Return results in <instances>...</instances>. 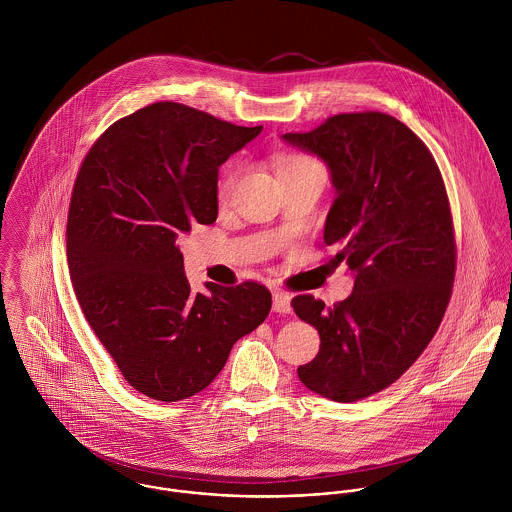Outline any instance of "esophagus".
<instances>
[{
  "mask_svg": "<svg viewBox=\"0 0 512 512\" xmlns=\"http://www.w3.org/2000/svg\"><path fill=\"white\" fill-rule=\"evenodd\" d=\"M272 309L280 315L284 313H290L292 311V305H290V295L282 290H276L274 292V303H272Z\"/></svg>",
  "mask_w": 512,
  "mask_h": 512,
  "instance_id": "34e87169",
  "label": "esophagus"
}]
</instances>
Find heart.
Masks as SVG:
<instances>
[{
  "label": "heart",
  "mask_w": 512,
  "mask_h": 512,
  "mask_svg": "<svg viewBox=\"0 0 512 512\" xmlns=\"http://www.w3.org/2000/svg\"><path fill=\"white\" fill-rule=\"evenodd\" d=\"M274 165H276L278 177L301 173V171H307V169H313V167H321L319 161H315L313 157H309L305 153H297V151H280L274 157ZM236 173H238V165L236 163H228L224 167V171L220 173L219 183H217V197H219V201H226L230 197L234 181H236Z\"/></svg>",
  "instance_id": "obj_1"
}]
</instances>
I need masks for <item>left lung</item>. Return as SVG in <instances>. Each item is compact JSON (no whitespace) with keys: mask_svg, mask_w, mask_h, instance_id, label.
Segmentation results:
<instances>
[{"mask_svg":"<svg viewBox=\"0 0 512 512\" xmlns=\"http://www.w3.org/2000/svg\"><path fill=\"white\" fill-rule=\"evenodd\" d=\"M284 140L327 161L337 189L327 260L355 272L353 293L333 307L293 297L297 317L321 337L297 376L325 398L357 402L414 365L443 319L457 260L445 183L432 151L390 114H335Z\"/></svg>","mask_w":512,"mask_h":512,"instance_id":"1","label":"left lung"}]
</instances>
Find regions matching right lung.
<instances>
[{
  "instance_id": "obj_1",
  "label": "right lung",
  "mask_w": 512,
  "mask_h": 512,
  "mask_svg": "<svg viewBox=\"0 0 512 512\" xmlns=\"http://www.w3.org/2000/svg\"><path fill=\"white\" fill-rule=\"evenodd\" d=\"M262 132L177 102L114 122L74 179L67 258L82 313L132 388L177 402L205 390L272 309L258 282L195 293L175 240L219 213V167Z\"/></svg>"
}]
</instances>
